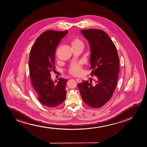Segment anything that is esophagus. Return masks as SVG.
Segmentation results:
<instances>
[{
  "label": "esophagus",
  "instance_id": "obj_1",
  "mask_svg": "<svg viewBox=\"0 0 147 147\" xmlns=\"http://www.w3.org/2000/svg\"><path fill=\"white\" fill-rule=\"evenodd\" d=\"M76 80V81L78 82V83H81L82 80H81L80 79H79V78H77Z\"/></svg>",
  "mask_w": 147,
  "mask_h": 147
}]
</instances>
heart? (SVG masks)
<instances>
[{
    "instance_id": "heart-1",
    "label": "heart",
    "mask_w": 147,
    "mask_h": 147,
    "mask_svg": "<svg viewBox=\"0 0 147 147\" xmlns=\"http://www.w3.org/2000/svg\"><path fill=\"white\" fill-rule=\"evenodd\" d=\"M72 46H78L83 45V42L78 38H75L72 41ZM82 71L81 65L80 64H75L73 65L70 69L69 72L71 74L78 76L81 74Z\"/></svg>"
}]
</instances>
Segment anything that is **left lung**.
Wrapping results in <instances>:
<instances>
[{"label":"left lung","instance_id":"left-lung-1","mask_svg":"<svg viewBox=\"0 0 147 147\" xmlns=\"http://www.w3.org/2000/svg\"><path fill=\"white\" fill-rule=\"evenodd\" d=\"M81 33L88 40L90 48L91 75L95 83L83 81L77 85L82 98L92 108H99L112 96L119 73V59L115 45L102 30H83Z\"/></svg>","mask_w":147,"mask_h":147}]
</instances>
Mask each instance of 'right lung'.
Returning a JSON list of instances; mask_svg holds the SVG:
<instances>
[{"label":"right lung","mask_w":147,"mask_h":147,"mask_svg":"<svg viewBox=\"0 0 147 147\" xmlns=\"http://www.w3.org/2000/svg\"><path fill=\"white\" fill-rule=\"evenodd\" d=\"M67 30H49L42 33L30 52L28 65L30 77L38 100L48 108L58 107L66 98V84L68 80L59 78L53 81L51 72L55 69V53L61 39Z\"/></svg>","instance_id":"obj_1"}]
</instances>
